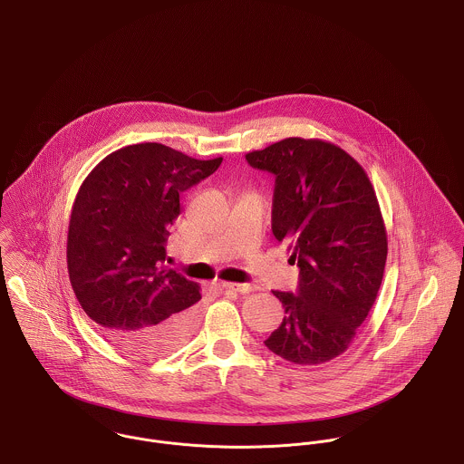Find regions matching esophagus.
<instances>
[{
  "instance_id": "obj_1",
  "label": "esophagus",
  "mask_w": 464,
  "mask_h": 464,
  "mask_svg": "<svg viewBox=\"0 0 464 464\" xmlns=\"http://www.w3.org/2000/svg\"><path fill=\"white\" fill-rule=\"evenodd\" d=\"M221 287L236 291V293H241V295H248V293L256 291V285H253V284H230V282H223Z\"/></svg>"
}]
</instances>
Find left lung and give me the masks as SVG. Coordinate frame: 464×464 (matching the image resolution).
<instances>
[{
  "label": "left lung",
  "instance_id": "obj_1",
  "mask_svg": "<svg viewBox=\"0 0 464 464\" xmlns=\"http://www.w3.org/2000/svg\"><path fill=\"white\" fill-rule=\"evenodd\" d=\"M275 175L271 228L297 262V291H273L282 324L266 347L297 365L342 354L369 315L388 253L376 191L345 150L323 140L285 138L246 154Z\"/></svg>",
  "mask_w": 464,
  "mask_h": 464
}]
</instances>
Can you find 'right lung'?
Returning <instances> with one entry per match:
<instances>
[{
    "label": "right lung",
    "instance_id": "1",
    "mask_svg": "<svg viewBox=\"0 0 464 464\" xmlns=\"http://www.w3.org/2000/svg\"><path fill=\"white\" fill-rule=\"evenodd\" d=\"M223 158L193 160L161 143L106 156L72 206L67 267L86 315L136 358H160L191 337L200 287L165 266L180 193L212 175Z\"/></svg>",
    "mask_w": 464,
    "mask_h": 464
}]
</instances>
